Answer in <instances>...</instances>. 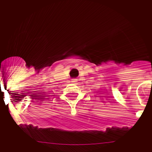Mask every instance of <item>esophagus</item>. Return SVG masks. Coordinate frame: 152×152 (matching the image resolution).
<instances>
[{
    "label": "esophagus",
    "instance_id": "obj_1",
    "mask_svg": "<svg viewBox=\"0 0 152 152\" xmlns=\"http://www.w3.org/2000/svg\"><path fill=\"white\" fill-rule=\"evenodd\" d=\"M71 82H72L73 83H75V82H77V79H75V78H73V79L71 80Z\"/></svg>",
    "mask_w": 152,
    "mask_h": 152
}]
</instances>
